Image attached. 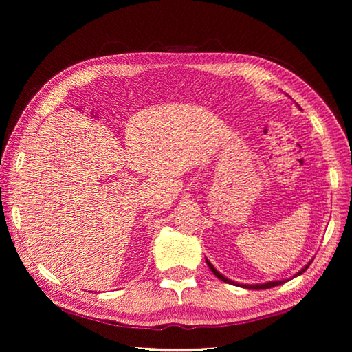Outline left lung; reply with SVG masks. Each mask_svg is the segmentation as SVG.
<instances>
[{
	"mask_svg": "<svg viewBox=\"0 0 352 352\" xmlns=\"http://www.w3.org/2000/svg\"><path fill=\"white\" fill-rule=\"evenodd\" d=\"M314 261V259H312ZM312 261H309L307 264L302 267V269L300 270V272H296L295 275H294V278L295 276H300V275H302V273H305L307 269H309V265H311V262ZM206 264H208V267H210L211 269V272L214 273V275H216L219 279H222L223 283H228V284H233V285H239V287H243V289H252V290H261V289H272V287H275V285H281V284H284L285 281H289V279H292V278H289V279H281V281H267V283H262V284H241V283H234L233 279H228L226 276H223L222 273L220 272H217L216 270V267H214L210 261L206 259Z\"/></svg>",
	"mask_w": 352,
	"mask_h": 352,
	"instance_id": "1",
	"label": "left lung"
}]
</instances>
